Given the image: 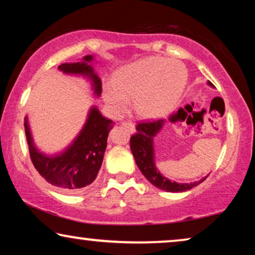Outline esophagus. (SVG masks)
Returning <instances> with one entry per match:
<instances>
[{
	"label": "esophagus",
	"mask_w": 255,
	"mask_h": 255,
	"mask_svg": "<svg viewBox=\"0 0 255 255\" xmlns=\"http://www.w3.org/2000/svg\"><path fill=\"white\" fill-rule=\"evenodd\" d=\"M122 125H123V127H125V128H128V130H130L131 132H134V131H135L134 124L132 123V122H130V121H124V122H122Z\"/></svg>",
	"instance_id": "34e87169"
}]
</instances>
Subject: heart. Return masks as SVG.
Listing matches in <instances>:
<instances>
[{"label":"heart","instance_id":"b5f03b06","mask_svg":"<svg viewBox=\"0 0 255 255\" xmlns=\"http://www.w3.org/2000/svg\"><path fill=\"white\" fill-rule=\"evenodd\" d=\"M188 73L179 61L147 57L124 66L114 76V85L104 87V100L116 113L127 109L133 99L139 117L154 120L173 110L187 85Z\"/></svg>","mask_w":255,"mask_h":255}]
</instances>
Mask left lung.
<instances>
[{"mask_svg": "<svg viewBox=\"0 0 255 255\" xmlns=\"http://www.w3.org/2000/svg\"><path fill=\"white\" fill-rule=\"evenodd\" d=\"M208 83L210 86H214L211 82ZM162 125V120L141 122V123L137 124V127H135L137 132L133 135H131L130 139V147L132 154L134 156L135 163H137L138 168L144 174L146 179L156 188H160V189L166 191H172V193H180V191L189 190L191 188L198 186L201 182H203L208 176L193 183H177L162 176L161 173L155 167L153 138L161 130Z\"/></svg>", "mask_w": 255, "mask_h": 255, "instance_id": "8db88e82", "label": "left lung"}]
</instances>
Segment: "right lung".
Here are the masks:
<instances>
[{
  "instance_id": "add662e5",
  "label": "right lung",
  "mask_w": 255,
  "mask_h": 255,
  "mask_svg": "<svg viewBox=\"0 0 255 255\" xmlns=\"http://www.w3.org/2000/svg\"><path fill=\"white\" fill-rule=\"evenodd\" d=\"M92 55L83 58L82 62L61 64L59 69L66 74H81L93 81L94 92L100 96L102 82L94 73L89 62ZM25 135L29 145L30 158L38 173L51 183L65 191H79L96 179L102 166L109 131L114 128L113 121L103 117L96 107L90 109L85 127L69 147L55 156L40 153L33 144L25 117Z\"/></svg>"
}]
</instances>
